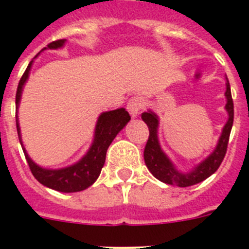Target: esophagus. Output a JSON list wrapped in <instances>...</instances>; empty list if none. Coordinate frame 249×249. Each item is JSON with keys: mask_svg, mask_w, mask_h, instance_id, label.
I'll use <instances>...</instances> for the list:
<instances>
[{"mask_svg": "<svg viewBox=\"0 0 249 249\" xmlns=\"http://www.w3.org/2000/svg\"><path fill=\"white\" fill-rule=\"evenodd\" d=\"M143 107V101L141 97H132L127 103V109H128L131 117H137L140 114V111Z\"/></svg>", "mask_w": 249, "mask_h": 249, "instance_id": "34e87169", "label": "esophagus"}]
</instances>
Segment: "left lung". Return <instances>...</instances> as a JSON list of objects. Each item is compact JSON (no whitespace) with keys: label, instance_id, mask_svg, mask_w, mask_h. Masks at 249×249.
<instances>
[{"label":"left lung","instance_id":"1","mask_svg":"<svg viewBox=\"0 0 249 249\" xmlns=\"http://www.w3.org/2000/svg\"><path fill=\"white\" fill-rule=\"evenodd\" d=\"M226 111L228 113V120L224 124L222 133L219 136L218 143L213 149L206 160L198 163L190 172H181L176 168L173 162L168 158V156L160 148V140H158V126H160V118L153 111L148 109L147 112L142 113V120L144 121L149 129V137L147 141L146 148H144V162L149 172L155 176L157 179L167 184L178 187H190L204 181L206 178L212 176L213 173L221 166L222 160L226 156L227 151L228 140H230L231 129L233 126V101L231 94V86L228 78L226 77Z\"/></svg>","mask_w":249,"mask_h":249}]
</instances>
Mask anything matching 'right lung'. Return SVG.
Here are the masks:
<instances>
[{
	"label": "right lung",
	"instance_id": "1",
	"mask_svg": "<svg viewBox=\"0 0 249 249\" xmlns=\"http://www.w3.org/2000/svg\"><path fill=\"white\" fill-rule=\"evenodd\" d=\"M65 43L66 39L53 41L47 47L43 48L42 51L58 50V48H62ZM32 63H34V59L31 61L30 65L26 68L23 76L21 77L16 92V126L19 143H21L22 149H23V153H25V157L27 160L31 172H32V175L35 176V178L39 183L48 187L51 190L58 191V192H80V191L89 188V186H92L96 182V179H97L101 173V169H102L103 164H105L106 152H107L114 137L129 122L131 116H129L128 112L124 108H117L113 109V111L102 112L100 114V117H98L96 127H94L93 142H92L87 153L78 162L71 164V166L58 169L43 168V167L38 166V164L35 163L34 160H31L25 146L22 143L21 128H19L18 122V107L19 102H21L22 91H23V87H25L26 82L28 80V76H30Z\"/></svg>",
	"mask_w": 249,
	"mask_h": 249
}]
</instances>
